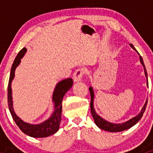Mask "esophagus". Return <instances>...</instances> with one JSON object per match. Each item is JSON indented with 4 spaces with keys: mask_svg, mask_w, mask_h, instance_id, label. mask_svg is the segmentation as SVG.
<instances>
[{
    "mask_svg": "<svg viewBox=\"0 0 153 153\" xmlns=\"http://www.w3.org/2000/svg\"><path fill=\"white\" fill-rule=\"evenodd\" d=\"M84 69H78L75 71L73 74V80L75 82L76 81H81V78H82L83 75H84Z\"/></svg>",
    "mask_w": 153,
    "mask_h": 153,
    "instance_id": "esophagus-1",
    "label": "esophagus"
}]
</instances>
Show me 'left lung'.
I'll use <instances>...</instances> for the list:
<instances>
[{
	"instance_id": "1",
	"label": "left lung",
	"mask_w": 153,
	"mask_h": 153,
	"mask_svg": "<svg viewBox=\"0 0 153 153\" xmlns=\"http://www.w3.org/2000/svg\"><path fill=\"white\" fill-rule=\"evenodd\" d=\"M130 47L134 49V50L138 52V51L135 49V48L134 47V46L132 44H129ZM138 55H140V54L138 53ZM140 58V62L141 64H142L143 67V69H144V73L145 75H146V78L147 79V72H146V69L145 68L144 64H143V61L142 59V57L140 55L139 56ZM147 86H148V81H147ZM89 92H90V95H91V102H90V109H91V113H92V117L94 118V121H95V124L101 129H104V130L108 131V132H121V131L126 130V129H129V128L132 127V126H134L135 124H136L139 121V120L142 118L143 114L144 112L145 109H146V104H147V100L145 102L144 105H143L142 109H141V112L138 114V115L135 116L134 118H131L130 120L129 121H126V122L122 123V124H113V123H110L109 121H106V120L103 119L101 116L98 115V114L95 112V109H94V105H93V101H94V92L93 89H92V86L89 88Z\"/></svg>"
}]
</instances>
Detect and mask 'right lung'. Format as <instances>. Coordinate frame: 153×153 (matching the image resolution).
Returning <instances> with one entry per match:
<instances>
[{
	"label": "right lung",
	"mask_w": 153,
	"mask_h": 153,
	"mask_svg": "<svg viewBox=\"0 0 153 153\" xmlns=\"http://www.w3.org/2000/svg\"><path fill=\"white\" fill-rule=\"evenodd\" d=\"M27 52L25 47L23 48L18 55L15 58L13 64H12L10 75L8 84V106L10 109V113L12 118L15 121V124L18 125L21 131L26 135H29L33 138H44L48 137L51 135H53L58 132L59 129L60 123L61 121V112H62V100L66 92L72 87L73 81L71 78H67L61 81L57 84L53 92L52 95V101L55 104L54 106V112L49 119L44 122L39 124H30L23 121L19 117L16 115L12 106V89L11 84L15 77V71L16 67L21 63V59L24 57V54Z\"/></svg>",
	"instance_id": "obj_1"
}]
</instances>
